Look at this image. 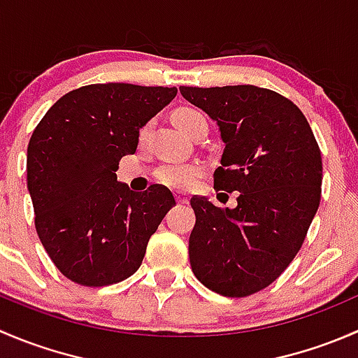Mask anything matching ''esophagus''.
Wrapping results in <instances>:
<instances>
[{
  "mask_svg": "<svg viewBox=\"0 0 358 358\" xmlns=\"http://www.w3.org/2000/svg\"><path fill=\"white\" fill-rule=\"evenodd\" d=\"M175 197H176V202H178V204H187V201H189V197L182 192H176Z\"/></svg>",
  "mask_w": 358,
  "mask_h": 358,
  "instance_id": "obj_1",
  "label": "esophagus"
}]
</instances>
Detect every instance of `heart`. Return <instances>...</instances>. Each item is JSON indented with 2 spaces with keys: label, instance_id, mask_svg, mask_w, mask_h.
<instances>
[{
  "label": "heart",
  "instance_id": "obj_1",
  "mask_svg": "<svg viewBox=\"0 0 358 358\" xmlns=\"http://www.w3.org/2000/svg\"><path fill=\"white\" fill-rule=\"evenodd\" d=\"M173 119H175L176 126L182 129L183 133L190 135L201 122H206V115L199 109L194 107H180L173 112ZM150 124H145L142 129V136L149 133ZM202 175V164L201 162H180V161H166L154 171V176L159 183L162 185L173 187V189H190L194 183L199 180Z\"/></svg>",
  "mask_w": 358,
  "mask_h": 358
}]
</instances>
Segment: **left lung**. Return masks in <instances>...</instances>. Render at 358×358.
Listing matches in <instances>:
<instances>
[{"label": "left lung", "instance_id": "left-lung-1", "mask_svg": "<svg viewBox=\"0 0 358 358\" xmlns=\"http://www.w3.org/2000/svg\"><path fill=\"white\" fill-rule=\"evenodd\" d=\"M215 119L225 142L215 189L241 192L237 208L192 197L190 266L208 289L244 298L268 287L298 255L320 204L322 156L303 112L252 85L180 86Z\"/></svg>", "mask_w": 358, "mask_h": 358}]
</instances>
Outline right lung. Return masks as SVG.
I'll return each mask as SVG.
<instances>
[{
	"instance_id": "add662e5",
	"label": "right lung",
	"mask_w": 358,
	"mask_h": 358,
	"mask_svg": "<svg viewBox=\"0 0 358 358\" xmlns=\"http://www.w3.org/2000/svg\"><path fill=\"white\" fill-rule=\"evenodd\" d=\"M176 95L168 86L88 85L43 115L27 147V189L43 248L72 282L110 286L136 272L150 236L176 204L166 187L117 182L140 128Z\"/></svg>"
}]
</instances>
